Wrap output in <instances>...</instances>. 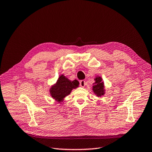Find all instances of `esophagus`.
Segmentation results:
<instances>
[{
  "mask_svg": "<svg viewBox=\"0 0 152 152\" xmlns=\"http://www.w3.org/2000/svg\"><path fill=\"white\" fill-rule=\"evenodd\" d=\"M86 84H87V83H86V81H85V80H81V81H80V85L81 87H85V85H86Z\"/></svg>",
  "mask_w": 152,
  "mask_h": 152,
  "instance_id": "obj_1",
  "label": "esophagus"
}]
</instances>
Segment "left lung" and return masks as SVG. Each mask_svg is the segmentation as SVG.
<instances>
[{
    "label": "left lung",
    "instance_id": "8db88e82",
    "mask_svg": "<svg viewBox=\"0 0 152 152\" xmlns=\"http://www.w3.org/2000/svg\"><path fill=\"white\" fill-rule=\"evenodd\" d=\"M102 77L99 76H96V78H94L95 82L93 83L92 86V91L94 92V94L101 98L103 96L104 93H105V89H104V83L102 81Z\"/></svg>",
    "mask_w": 152,
    "mask_h": 152
}]
</instances>
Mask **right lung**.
<instances>
[{
    "mask_svg": "<svg viewBox=\"0 0 152 152\" xmlns=\"http://www.w3.org/2000/svg\"><path fill=\"white\" fill-rule=\"evenodd\" d=\"M78 86V81L76 80L71 81L64 75H61L58 77L56 83L50 87L49 92L54 100L61 103L66 96L71 94L72 89L76 88Z\"/></svg>",
    "mask_w": 152,
    "mask_h": 152,
    "instance_id": "obj_1",
    "label": "right lung"
}]
</instances>
